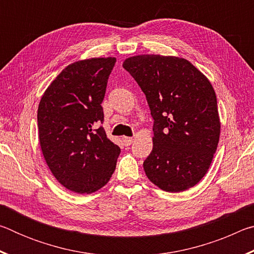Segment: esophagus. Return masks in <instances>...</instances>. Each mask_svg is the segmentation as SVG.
<instances>
[{"mask_svg": "<svg viewBox=\"0 0 254 254\" xmlns=\"http://www.w3.org/2000/svg\"><path fill=\"white\" fill-rule=\"evenodd\" d=\"M133 140H134V139H133V137H127V136H124L123 137V142H124V144L127 145H127H131L132 144Z\"/></svg>", "mask_w": 254, "mask_h": 254, "instance_id": "34e87169", "label": "esophagus"}]
</instances>
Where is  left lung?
I'll return each mask as SVG.
<instances>
[{
  "instance_id": "left-lung-1",
  "label": "left lung",
  "mask_w": 254,
  "mask_h": 254,
  "mask_svg": "<svg viewBox=\"0 0 254 254\" xmlns=\"http://www.w3.org/2000/svg\"><path fill=\"white\" fill-rule=\"evenodd\" d=\"M123 68L142 89L153 118V148L143 162L147 177L169 192L195 186L220 140L212 84L188 60L173 56H134Z\"/></svg>"
}]
</instances>
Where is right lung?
<instances>
[{"label":"right lung","instance_id":"right-lung-1","mask_svg":"<svg viewBox=\"0 0 254 254\" xmlns=\"http://www.w3.org/2000/svg\"><path fill=\"white\" fill-rule=\"evenodd\" d=\"M117 59L91 58L68 65L42 95L38 107L45 160L64 187L89 194L105 186L121 149L106 136L102 102Z\"/></svg>","mask_w":254,"mask_h":254}]
</instances>
